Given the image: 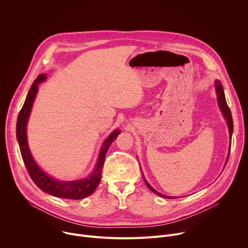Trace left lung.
Segmentation results:
<instances>
[{
	"instance_id": "left-lung-1",
	"label": "left lung",
	"mask_w": 248,
	"mask_h": 248,
	"mask_svg": "<svg viewBox=\"0 0 248 248\" xmlns=\"http://www.w3.org/2000/svg\"><path fill=\"white\" fill-rule=\"evenodd\" d=\"M215 90H216V94H217V100H218V105H219V108L227 122V124H228V127H229V133H230V140H232V131H233V123H232V113H231V110L230 108L228 107V104H227V101H226V97H225V92H224V89H223V86H222V83L220 80L216 79L215 80ZM230 143H232V141ZM230 150H231V146L229 147V154H228V157H227V160H226V164L228 162V159H229V156H230ZM225 164V165H226ZM142 176H143V180L146 184V186H148V188L153 191L155 194L161 196V197H164V198H169V199H172V198H178L175 196H167V195H164L160 192H158L156 189H154L149 184L148 182L146 181L145 176L143 175L142 173Z\"/></svg>"
}]
</instances>
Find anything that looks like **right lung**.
<instances>
[{"mask_svg":"<svg viewBox=\"0 0 248 248\" xmlns=\"http://www.w3.org/2000/svg\"><path fill=\"white\" fill-rule=\"evenodd\" d=\"M47 79V76L45 74L40 75L36 79L34 80L31 88L26 96L24 104L22 106V109L19 112L17 122H16V138L19 145L20 153L24 165L27 169V171L30 175V178L42 191L56 196L60 198H66V199H82L89 195H91L101 181V174L102 169L105 161L106 154L112 144L113 141L118 137L121 133L120 129H115L112 131L111 134L105 139L104 143L102 144L96 165L93 170L88 174L86 178L81 180L76 181H59L54 179L53 176L49 175L45 172L38 164L35 162L27 141V133H26V125L30 116V112L32 109V106L36 97L38 86L40 83L44 82Z\"/></svg>","mask_w":248,"mask_h":248,"instance_id":"obj_1","label":"right lung"}]
</instances>
